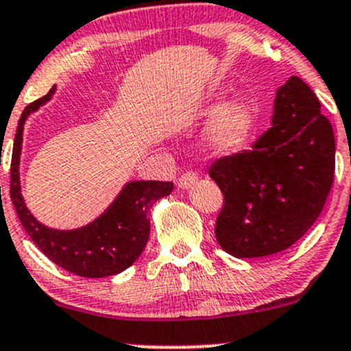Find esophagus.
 <instances>
[{
	"label": "esophagus",
	"mask_w": 351,
	"mask_h": 351,
	"mask_svg": "<svg viewBox=\"0 0 351 351\" xmlns=\"http://www.w3.org/2000/svg\"><path fill=\"white\" fill-rule=\"evenodd\" d=\"M198 182V176H196V173L193 171H186L183 173L182 176L178 178V188H182V190H188V188H191L193 184Z\"/></svg>",
	"instance_id": "1"
}]
</instances>
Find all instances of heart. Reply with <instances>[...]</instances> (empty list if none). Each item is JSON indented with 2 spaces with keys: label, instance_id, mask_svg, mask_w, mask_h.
<instances>
[{
  "label": "heart",
  "instance_id": "heart-1",
  "mask_svg": "<svg viewBox=\"0 0 351 351\" xmlns=\"http://www.w3.org/2000/svg\"><path fill=\"white\" fill-rule=\"evenodd\" d=\"M213 111L205 130L206 145L219 155H232L248 143L256 126V108L243 96H234L219 105V98L208 106Z\"/></svg>",
  "mask_w": 351,
  "mask_h": 351
}]
</instances>
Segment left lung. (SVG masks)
<instances>
[{"instance_id":"left-lung-1","label":"left lung","mask_w":351,"mask_h":351,"mask_svg":"<svg viewBox=\"0 0 351 351\" xmlns=\"http://www.w3.org/2000/svg\"><path fill=\"white\" fill-rule=\"evenodd\" d=\"M305 82L278 88L271 128L252 149L219 158L210 176L225 196L215 234L234 258L290 248L322 213L333 184L335 136Z\"/></svg>"}]
</instances>
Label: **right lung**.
Here are the masks:
<instances>
[{"mask_svg": "<svg viewBox=\"0 0 351 351\" xmlns=\"http://www.w3.org/2000/svg\"><path fill=\"white\" fill-rule=\"evenodd\" d=\"M49 93L25 108L18 121L11 160V202L23 228L34 245L53 263L84 278H105L130 268L149 238V210L158 199L173 191L171 182H128L110 206L82 228L55 230L33 217L21 195L19 158L23 148V130L26 119L55 95Z\"/></svg>", "mask_w": 351, "mask_h": 351, "instance_id": "right-lung-1", "label": "right lung"}]
</instances>
